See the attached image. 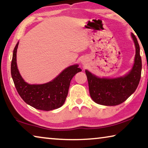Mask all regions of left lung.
Wrapping results in <instances>:
<instances>
[{
	"label": "left lung",
	"mask_w": 148,
	"mask_h": 148,
	"mask_svg": "<svg viewBox=\"0 0 148 148\" xmlns=\"http://www.w3.org/2000/svg\"><path fill=\"white\" fill-rule=\"evenodd\" d=\"M131 36L136 47V55L134 66L128 74L116 79L99 78L86 71L90 96L96 103L105 106L121 104L133 93L138 86L141 77L142 59L138 42L133 33Z\"/></svg>",
	"instance_id": "obj_1"
}]
</instances>
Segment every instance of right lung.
<instances>
[{"label": "right lung", "mask_w": 148, "mask_h": 148, "mask_svg": "<svg viewBox=\"0 0 148 148\" xmlns=\"http://www.w3.org/2000/svg\"><path fill=\"white\" fill-rule=\"evenodd\" d=\"M14 49L11 64V74L17 91L22 99L37 110L50 111L59 108L64 103L69 92L71 81L75 74L81 72L78 65H72L64 69L51 82L41 85L26 83L20 75L16 63L17 49Z\"/></svg>", "instance_id": "add662e5"}]
</instances>
